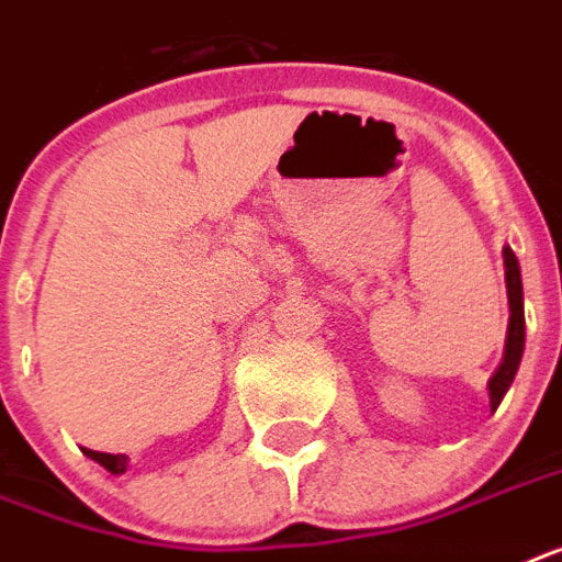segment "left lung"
<instances>
[{
  "instance_id": "obj_1",
  "label": "left lung",
  "mask_w": 562,
  "mask_h": 562,
  "mask_svg": "<svg viewBox=\"0 0 562 562\" xmlns=\"http://www.w3.org/2000/svg\"><path fill=\"white\" fill-rule=\"evenodd\" d=\"M505 259V285H508V305H510V321H508V337H505V355L499 369L487 384V395H491V409L499 407V401L505 398L508 386L514 384L517 375L519 360H522V349H526V312H522V277H519V262L514 257V250H503Z\"/></svg>"
}]
</instances>
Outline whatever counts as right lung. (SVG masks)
Masks as SVG:
<instances>
[{
	"mask_svg": "<svg viewBox=\"0 0 562 562\" xmlns=\"http://www.w3.org/2000/svg\"><path fill=\"white\" fill-rule=\"evenodd\" d=\"M86 456L89 459H94L98 464H103L109 473H126V464H130V459L123 453H98V450H86Z\"/></svg>",
	"mask_w": 562,
	"mask_h": 562,
	"instance_id": "obj_1",
	"label": "right lung"
}]
</instances>
